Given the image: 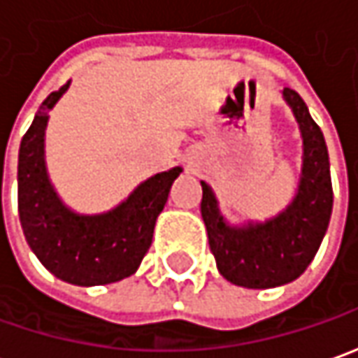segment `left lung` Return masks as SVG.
I'll return each instance as SVG.
<instances>
[{"label": "left lung", "instance_id": "obj_1", "mask_svg": "<svg viewBox=\"0 0 358 358\" xmlns=\"http://www.w3.org/2000/svg\"><path fill=\"white\" fill-rule=\"evenodd\" d=\"M283 101L293 110L303 138L301 176L285 210L265 222L231 226L220 212L214 190L203 180L200 182V210L217 269L229 283L248 289L279 287L299 278L313 262L333 210L323 132L293 89H283Z\"/></svg>", "mask_w": 358, "mask_h": 358}]
</instances>
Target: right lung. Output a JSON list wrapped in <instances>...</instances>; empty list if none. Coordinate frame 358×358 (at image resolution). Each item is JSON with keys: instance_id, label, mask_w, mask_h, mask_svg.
<instances>
[{"instance_id": "obj_1", "label": "right lung", "mask_w": 358, "mask_h": 358, "mask_svg": "<svg viewBox=\"0 0 358 358\" xmlns=\"http://www.w3.org/2000/svg\"><path fill=\"white\" fill-rule=\"evenodd\" d=\"M67 85L39 106L19 146L17 203L21 228L37 259L73 285H106L132 275L152 243L156 217L182 168L174 166L141 182L129 198L103 214H77L51 184L45 162L49 110Z\"/></svg>"}]
</instances>
